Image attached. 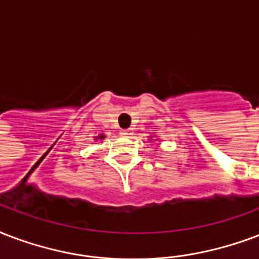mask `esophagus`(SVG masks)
<instances>
[{"instance_id": "1", "label": "esophagus", "mask_w": 259, "mask_h": 259, "mask_svg": "<svg viewBox=\"0 0 259 259\" xmlns=\"http://www.w3.org/2000/svg\"><path fill=\"white\" fill-rule=\"evenodd\" d=\"M121 134L123 136V137H130L132 134H133V130L132 129H126V130H122Z\"/></svg>"}]
</instances>
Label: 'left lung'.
Segmentation results:
<instances>
[{
	"label": "left lung",
	"instance_id": "1",
	"mask_svg": "<svg viewBox=\"0 0 259 259\" xmlns=\"http://www.w3.org/2000/svg\"><path fill=\"white\" fill-rule=\"evenodd\" d=\"M151 138H152V136H149V140H151Z\"/></svg>",
	"mask_w": 259,
	"mask_h": 259
}]
</instances>
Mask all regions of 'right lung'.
<instances>
[{"label": "right lung", "instance_id": "1", "mask_svg": "<svg viewBox=\"0 0 259 259\" xmlns=\"http://www.w3.org/2000/svg\"><path fill=\"white\" fill-rule=\"evenodd\" d=\"M104 138H106V136H104V134H99V136H96V137H95V140L98 141V140H104Z\"/></svg>", "mask_w": 259, "mask_h": 259}]
</instances>
